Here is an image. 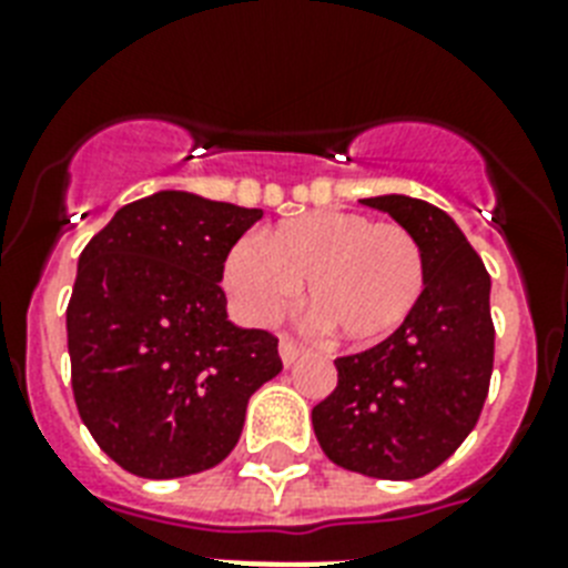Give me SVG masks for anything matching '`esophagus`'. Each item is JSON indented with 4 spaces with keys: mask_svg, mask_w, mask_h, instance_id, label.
I'll list each match as a JSON object with an SVG mask.
<instances>
[{
    "mask_svg": "<svg viewBox=\"0 0 568 568\" xmlns=\"http://www.w3.org/2000/svg\"><path fill=\"white\" fill-rule=\"evenodd\" d=\"M280 356H283L285 365H292V363H297V359H301V356H303V347L297 345L294 338L283 336V342H280Z\"/></svg>",
    "mask_w": 568,
    "mask_h": 568,
    "instance_id": "34e87169",
    "label": "esophagus"
}]
</instances>
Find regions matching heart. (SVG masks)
<instances>
[{"mask_svg": "<svg viewBox=\"0 0 568 568\" xmlns=\"http://www.w3.org/2000/svg\"><path fill=\"white\" fill-rule=\"evenodd\" d=\"M424 280L413 232L354 212L292 217L262 247L244 241L226 258V288L247 318L274 321L306 285L312 312L356 345L395 333L422 301Z\"/></svg>", "mask_w": 568, "mask_h": 568, "instance_id": "1", "label": "heart"}]
</instances>
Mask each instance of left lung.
Listing matches in <instances>:
<instances>
[{
    "mask_svg": "<svg viewBox=\"0 0 568 568\" xmlns=\"http://www.w3.org/2000/svg\"><path fill=\"white\" fill-rule=\"evenodd\" d=\"M363 203L413 232L427 280L413 315L392 336L338 356V383L312 409V427L336 466L379 480H415L466 442L489 395V274L436 205L400 194Z\"/></svg>",
    "mask_w": 568,
    "mask_h": 568,
    "instance_id": "8db88e82",
    "label": "left lung"
}]
</instances>
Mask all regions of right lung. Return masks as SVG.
Masks as SVG:
<instances>
[{
  "instance_id": "right-lung-1",
  "label": "right lung",
  "mask_w": 568,
  "mask_h": 568,
  "mask_svg": "<svg viewBox=\"0 0 568 568\" xmlns=\"http://www.w3.org/2000/svg\"><path fill=\"white\" fill-rule=\"evenodd\" d=\"M262 209L159 191L123 205L79 256L70 383L120 468L185 477L230 457L250 395L283 372L276 336L226 321L223 262Z\"/></svg>"
}]
</instances>
